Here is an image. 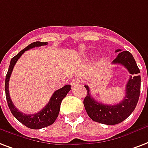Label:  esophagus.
I'll return each mask as SVG.
<instances>
[{
  "instance_id": "esophagus-1",
  "label": "esophagus",
  "mask_w": 148,
  "mask_h": 148,
  "mask_svg": "<svg viewBox=\"0 0 148 148\" xmlns=\"http://www.w3.org/2000/svg\"><path fill=\"white\" fill-rule=\"evenodd\" d=\"M81 78H79V77H76V78H74L73 80H72L71 82V85L72 86H74L75 84H77L78 83H80L81 82Z\"/></svg>"
}]
</instances>
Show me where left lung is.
Wrapping results in <instances>:
<instances>
[{"label":"left lung","instance_id":"left-lung-1","mask_svg":"<svg viewBox=\"0 0 148 148\" xmlns=\"http://www.w3.org/2000/svg\"><path fill=\"white\" fill-rule=\"evenodd\" d=\"M116 52L119 53L112 64H121L131 74L126 85L123 99L116 105L99 103L92 97L89 87L84 86L88 94L84 99V106L88 116L95 122L106 125L118 124L127 119L137 106L140 92V70L133 55L129 51H121V49H116Z\"/></svg>","mask_w":148,"mask_h":148}]
</instances>
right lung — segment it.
Masks as SVG:
<instances>
[{
    "label": "right lung",
    "mask_w": 148,
    "mask_h": 148,
    "mask_svg": "<svg viewBox=\"0 0 148 148\" xmlns=\"http://www.w3.org/2000/svg\"><path fill=\"white\" fill-rule=\"evenodd\" d=\"M48 42H34L32 43L29 44V46L25 47L24 49L20 51L16 56H14L11 60L10 66H9L8 71L7 73L6 78H5V95H6V99L8 105L11 113L18 120L20 123L24 124L25 126L29 127L30 129H41L50 126L53 123L56 119L58 115H59L60 109V104H61L62 100L65 98L66 94L70 92L71 90V85L66 84L61 88L56 90L54 92L52 97L49 99L48 104L44 107L43 109H41L40 111L35 113V114H25L23 112L18 111V109L15 108L11 101V97L9 95L8 84L10 77H11V72L13 71L14 66L18 61V60L21 57L22 54L25 52L32 49L34 47H39L42 46H46Z\"/></svg>",
    "instance_id": "add662e5"
}]
</instances>
